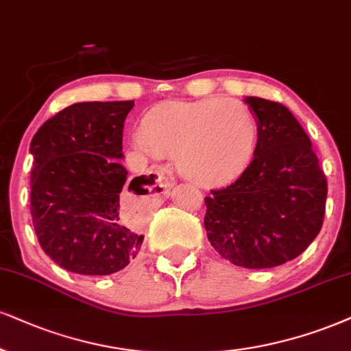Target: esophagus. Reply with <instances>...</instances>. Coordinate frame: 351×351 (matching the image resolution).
<instances>
[{
  "label": "esophagus",
  "instance_id": "34e87169",
  "mask_svg": "<svg viewBox=\"0 0 351 351\" xmlns=\"http://www.w3.org/2000/svg\"><path fill=\"white\" fill-rule=\"evenodd\" d=\"M154 174V182H156V192L154 195H161L162 192H166L172 187V179L171 176H169L167 169L166 167H156L153 171Z\"/></svg>",
  "mask_w": 351,
  "mask_h": 351
}]
</instances>
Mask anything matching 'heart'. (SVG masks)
<instances>
[{"label": "heart", "mask_w": 351, "mask_h": 351, "mask_svg": "<svg viewBox=\"0 0 351 351\" xmlns=\"http://www.w3.org/2000/svg\"><path fill=\"white\" fill-rule=\"evenodd\" d=\"M255 141L257 127L247 107L224 99L158 107L136 140L145 153L176 154L182 176L198 185L236 179L252 159Z\"/></svg>", "instance_id": "b5f03b06"}]
</instances>
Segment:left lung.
Returning <instances> with one entry per match:
<instances>
[{
    "label": "left lung",
    "mask_w": 351,
    "mask_h": 351,
    "mask_svg": "<svg viewBox=\"0 0 351 351\" xmlns=\"http://www.w3.org/2000/svg\"><path fill=\"white\" fill-rule=\"evenodd\" d=\"M244 101L257 122L254 159L236 182L205 197V229L226 261L271 268L296 258L319 234L327 180L287 107L262 97Z\"/></svg>",
    "instance_id": "left-lung-1"
}]
</instances>
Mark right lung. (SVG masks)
I'll use <instances>...</instances> for the list:
<instances>
[{
  "instance_id": "1",
  "label": "right lung",
  "mask_w": 351,
  "mask_h": 351,
  "mask_svg": "<svg viewBox=\"0 0 351 351\" xmlns=\"http://www.w3.org/2000/svg\"><path fill=\"white\" fill-rule=\"evenodd\" d=\"M133 101L77 102L47 120L30 141V215L49 257L80 275H110L140 252L145 236L120 221V192L146 195L154 180L127 182L123 123Z\"/></svg>"
}]
</instances>
